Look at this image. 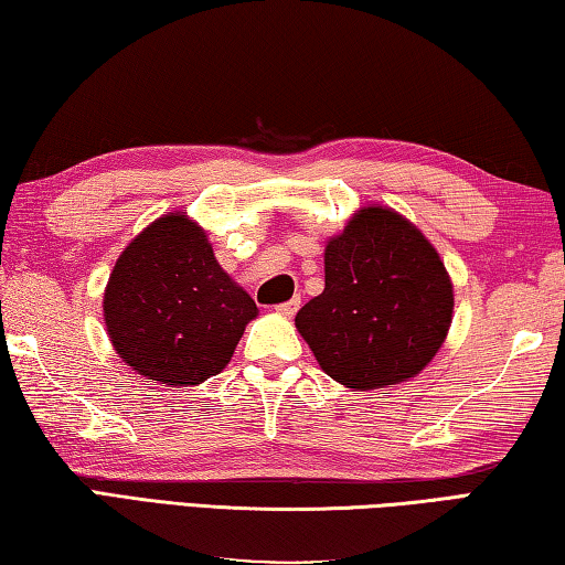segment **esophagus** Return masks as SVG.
<instances>
[{"instance_id": "34e87169", "label": "esophagus", "mask_w": 565, "mask_h": 565, "mask_svg": "<svg viewBox=\"0 0 565 565\" xmlns=\"http://www.w3.org/2000/svg\"><path fill=\"white\" fill-rule=\"evenodd\" d=\"M298 308H300V298H298V295H295L292 300L275 305V312H277V315H282V318H292V315L298 312Z\"/></svg>"}]
</instances>
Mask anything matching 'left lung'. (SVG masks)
<instances>
[{
  "mask_svg": "<svg viewBox=\"0 0 565 565\" xmlns=\"http://www.w3.org/2000/svg\"><path fill=\"white\" fill-rule=\"evenodd\" d=\"M454 288L417 225L370 205L324 247V290L295 318L324 374L354 392L399 384L447 340Z\"/></svg>",
  "mask_w": 565,
  "mask_h": 565,
  "instance_id": "1",
  "label": "left lung"
}]
</instances>
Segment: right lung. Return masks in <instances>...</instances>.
Masks as SVG:
<instances>
[{
  "label": "right lung",
  "instance_id": "1",
  "mask_svg": "<svg viewBox=\"0 0 565 565\" xmlns=\"http://www.w3.org/2000/svg\"><path fill=\"white\" fill-rule=\"evenodd\" d=\"M255 318L250 295L217 265L205 231L183 213L138 233L104 292L116 354L166 387H191L223 372Z\"/></svg>",
  "mask_w": 565,
  "mask_h": 565
}]
</instances>
